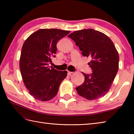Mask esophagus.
<instances>
[{
	"label": "esophagus",
	"mask_w": 134,
	"mask_h": 134,
	"mask_svg": "<svg viewBox=\"0 0 134 134\" xmlns=\"http://www.w3.org/2000/svg\"><path fill=\"white\" fill-rule=\"evenodd\" d=\"M72 73V72H71V71H67V74L69 75H70Z\"/></svg>",
	"instance_id": "obj_1"
}]
</instances>
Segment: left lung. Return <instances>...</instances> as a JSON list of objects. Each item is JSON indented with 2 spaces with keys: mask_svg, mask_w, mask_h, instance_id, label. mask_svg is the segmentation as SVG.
<instances>
[{
  "mask_svg": "<svg viewBox=\"0 0 134 134\" xmlns=\"http://www.w3.org/2000/svg\"><path fill=\"white\" fill-rule=\"evenodd\" d=\"M74 41L83 56L90 57L89 63L93 72H82L83 83L76 88L78 94L88 100H94L109 92L119 70V56L109 37L92 29L77 30L68 36Z\"/></svg>",
  "mask_w": 134,
  "mask_h": 134,
  "instance_id": "1",
  "label": "left lung"
}]
</instances>
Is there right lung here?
Returning a JSON list of instances; mask_svg holds the SVG:
<instances>
[{"instance_id": "add662e5", "label": "right lung", "mask_w": 134, "mask_h": 134, "mask_svg": "<svg viewBox=\"0 0 134 134\" xmlns=\"http://www.w3.org/2000/svg\"><path fill=\"white\" fill-rule=\"evenodd\" d=\"M70 31L41 29L25 41L19 59L22 79L30 94L35 99L47 101L55 97L67 71H58L48 66L55 57L56 44Z\"/></svg>"}]
</instances>
